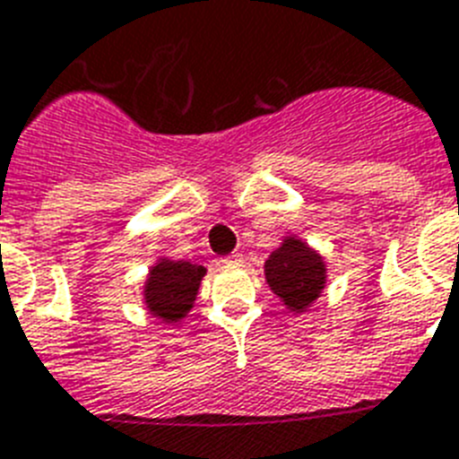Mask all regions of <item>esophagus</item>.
Instances as JSON below:
<instances>
[{
    "instance_id": "obj_1",
    "label": "esophagus",
    "mask_w": 459,
    "mask_h": 459,
    "mask_svg": "<svg viewBox=\"0 0 459 459\" xmlns=\"http://www.w3.org/2000/svg\"><path fill=\"white\" fill-rule=\"evenodd\" d=\"M221 262L226 264V266H240V264H242V255H240V252H233V255L223 256Z\"/></svg>"
}]
</instances>
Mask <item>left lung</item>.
Returning a JSON list of instances; mask_svg holds the SVG:
<instances>
[{"label":"left lung","mask_w":459,"mask_h":459,"mask_svg":"<svg viewBox=\"0 0 459 459\" xmlns=\"http://www.w3.org/2000/svg\"><path fill=\"white\" fill-rule=\"evenodd\" d=\"M268 288L290 311H307L325 288V262L299 238H285L264 264Z\"/></svg>","instance_id":"8db88e82"}]
</instances>
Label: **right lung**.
<instances>
[{
	"label": "right lung",
	"instance_id": "right-lung-1",
	"mask_svg": "<svg viewBox=\"0 0 459 459\" xmlns=\"http://www.w3.org/2000/svg\"><path fill=\"white\" fill-rule=\"evenodd\" d=\"M203 275L204 266L160 259L151 268L148 281H145V307L155 318L165 320V323H178L193 308Z\"/></svg>",
	"mask_w": 459,
	"mask_h": 459
}]
</instances>
